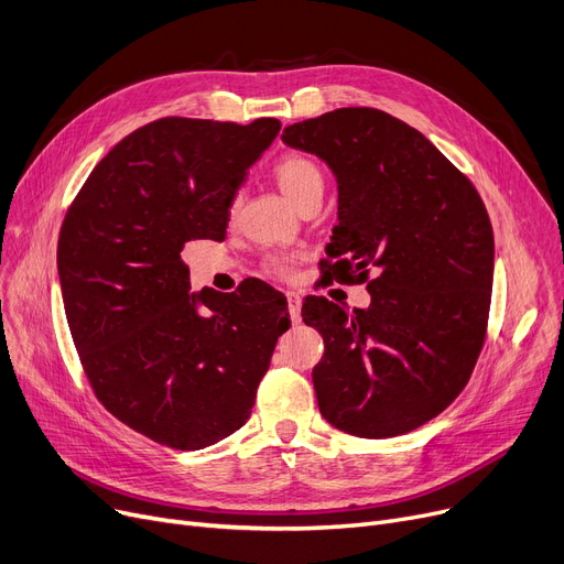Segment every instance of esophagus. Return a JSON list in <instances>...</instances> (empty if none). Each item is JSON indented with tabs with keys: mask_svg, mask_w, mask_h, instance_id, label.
<instances>
[{
	"mask_svg": "<svg viewBox=\"0 0 564 564\" xmlns=\"http://www.w3.org/2000/svg\"><path fill=\"white\" fill-rule=\"evenodd\" d=\"M285 300H288V311H290L292 322H300L302 319V300H300V294L297 292H288Z\"/></svg>",
	"mask_w": 564,
	"mask_h": 564,
	"instance_id": "obj_1",
	"label": "esophagus"
}]
</instances>
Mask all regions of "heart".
<instances>
[{
	"label": "heart",
	"instance_id": "obj_1",
	"mask_svg": "<svg viewBox=\"0 0 564 564\" xmlns=\"http://www.w3.org/2000/svg\"><path fill=\"white\" fill-rule=\"evenodd\" d=\"M274 177L279 189L285 194V198L297 207L304 198L313 194H322L324 189V175L319 166L306 158V155H285L276 162L274 166ZM237 205H240V198H232L228 205V215L232 217ZM270 270L279 276H290L292 274V258L288 256H276L270 260Z\"/></svg>",
	"mask_w": 564,
	"mask_h": 564
}]
</instances>
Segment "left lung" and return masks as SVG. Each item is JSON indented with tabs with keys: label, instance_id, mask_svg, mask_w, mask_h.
Returning a JSON list of instances; mask_svg holds the SVG:
<instances>
[{
	"label": "left lung",
	"instance_id": "8db88e82",
	"mask_svg": "<svg viewBox=\"0 0 564 564\" xmlns=\"http://www.w3.org/2000/svg\"><path fill=\"white\" fill-rule=\"evenodd\" d=\"M283 143L317 155L338 183L327 247L336 281L366 283L368 308L306 297L322 334L319 413L361 438L438 416L466 387L485 343L494 230L468 177L419 130L370 107L288 126ZM376 274L368 280L369 272Z\"/></svg>",
	"mask_w": 564,
	"mask_h": 564
}]
</instances>
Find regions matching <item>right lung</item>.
I'll list each match as a JSON object with an SVG mask.
<instances>
[{
	"label": "right lung",
	"mask_w": 564,
	"mask_h": 564,
	"mask_svg": "<svg viewBox=\"0 0 564 564\" xmlns=\"http://www.w3.org/2000/svg\"><path fill=\"white\" fill-rule=\"evenodd\" d=\"M279 130L276 118L148 123L98 162L58 232L64 308L94 393L162 446L200 451L240 430L290 329L281 292H189L181 256L226 235L230 200Z\"/></svg>",
	"instance_id": "1"
}]
</instances>
